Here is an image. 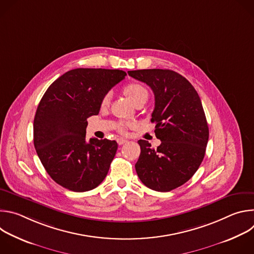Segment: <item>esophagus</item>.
I'll return each mask as SVG.
<instances>
[{"mask_svg":"<svg viewBox=\"0 0 254 254\" xmlns=\"http://www.w3.org/2000/svg\"><path fill=\"white\" fill-rule=\"evenodd\" d=\"M126 142H127V139L122 138V137L118 138V143H119V144H124V143H126Z\"/></svg>","mask_w":254,"mask_h":254,"instance_id":"esophagus-1","label":"esophagus"}]
</instances>
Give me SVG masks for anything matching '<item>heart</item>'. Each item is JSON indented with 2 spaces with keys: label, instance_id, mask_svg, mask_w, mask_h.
<instances>
[{
  "label": "heart",
  "instance_id": "b5f03b06",
  "mask_svg": "<svg viewBox=\"0 0 254 254\" xmlns=\"http://www.w3.org/2000/svg\"><path fill=\"white\" fill-rule=\"evenodd\" d=\"M124 92L127 96V98L134 104L144 99L147 100L148 98V90L146 89V87H144L142 84H140L139 82H135V81L129 82L128 84H127L126 87L124 88ZM110 100H111L110 94L104 95V97L101 100V106L106 107L108 104H110ZM125 128H126L125 124H120L118 126V129L120 131H124Z\"/></svg>",
  "mask_w": 254,
  "mask_h": 254
}]
</instances>
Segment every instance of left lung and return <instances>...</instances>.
<instances>
[{
	"label": "left lung",
	"mask_w": 254,
	"mask_h": 254,
	"mask_svg": "<svg viewBox=\"0 0 254 254\" xmlns=\"http://www.w3.org/2000/svg\"><path fill=\"white\" fill-rule=\"evenodd\" d=\"M148 84L155 94L152 123L161 144L153 149L139 139L140 155L135 171L148 188L169 192L185 184L200 167L209 138V128L201 99L193 85L169 69H142L127 72Z\"/></svg>",
	"instance_id": "8db88e82"
}]
</instances>
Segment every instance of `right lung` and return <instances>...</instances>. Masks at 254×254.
<instances>
[{
	"label": "right lung",
	"instance_id": "right-lung-1",
	"mask_svg": "<svg viewBox=\"0 0 254 254\" xmlns=\"http://www.w3.org/2000/svg\"><path fill=\"white\" fill-rule=\"evenodd\" d=\"M127 73L119 69L77 68L57 78L41 98L34 118V146L49 176L73 192L96 188L107 175L118 143L86 140L87 119Z\"/></svg>",
	"mask_w": 254,
	"mask_h": 254
}]
</instances>
